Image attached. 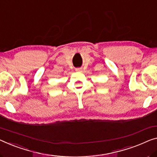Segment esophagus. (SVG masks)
<instances>
[{
  "label": "esophagus",
  "mask_w": 157,
  "mask_h": 157,
  "mask_svg": "<svg viewBox=\"0 0 157 157\" xmlns=\"http://www.w3.org/2000/svg\"><path fill=\"white\" fill-rule=\"evenodd\" d=\"M76 71H82V69H78H78H76Z\"/></svg>",
  "instance_id": "1"
}]
</instances>
